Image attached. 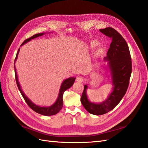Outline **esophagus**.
Segmentation results:
<instances>
[{
  "label": "esophagus",
  "instance_id": "34e87169",
  "mask_svg": "<svg viewBox=\"0 0 148 148\" xmlns=\"http://www.w3.org/2000/svg\"><path fill=\"white\" fill-rule=\"evenodd\" d=\"M76 81L78 82H82L84 81V78H82V77H77L76 78Z\"/></svg>",
  "mask_w": 148,
  "mask_h": 148
}]
</instances>
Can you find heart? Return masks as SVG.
<instances>
[{"instance_id":"obj_1","label":"heart","mask_w":148,"mask_h":148,"mask_svg":"<svg viewBox=\"0 0 148 148\" xmlns=\"http://www.w3.org/2000/svg\"><path fill=\"white\" fill-rule=\"evenodd\" d=\"M98 44V41H96V40H92V41H91L89 43V49H91V50L94 49L95 48L96 46H97ZM103 47H102L101 46L98 47V48L96 49L95 52V56H99L101 54V53L103 52Z\"/></svg>"}]
</instances>
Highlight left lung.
<instances>
[{
  "mask_svg": "<svg viewBox=\"0 0 148 148\" xmlns=\"http://www.w3.org/2000/svg\"><path fill=\"white\" fill-rule=\"evenodd\" d=\"M99 32L112 39L107 56L103 61L108 77L112 83V91L103 101L95 103L89 99L87 95L88 84L84 86L81 96V103L90 114L99 116L106 114L115 108L127 91L132 73V61L129 48L125 39L115 29L107 27Z\"/></svg>",
  "mask_w": 148,
  "mask_h": 148,
  "instance_id": "left-lung-1",
  "label": "left lung"
}]
</instances>
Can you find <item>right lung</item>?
<instances>
[{
    "instance_id": "right-lung-1",
    "label": "right lung",
    "mask_w": 148,
    "mask_h": 148,
    "mask_svg": "<svg viewBox=\"0 0 148 148\" xmlns=\"http://www.w3.org/2000/svg\"><path fill=\"white\" fill-rule=\"evenodd\" d=\"M47 33H51V32H42V33H39V34H34V36H32V37L24 41L23 42V43L21 45V47L27 43V42L33 40V39L38 38V37H39V36H43L44 34H47ZM20 48H19L18 50L16 58H15V60H14V64L15 78H16V82L17 86H18V89H19L20 93L22 94L23 98H24V99H25V101H26V103H27L29 107L32 108V109L34 111H35L36 112L40 114H41V115L47 116L55 115V114L58 113L62 108V106H63V99H62L63 93H64V92L65 91H66L67 89H70V87L73 85L75 80V78H76L74 77H72L66 78L65 80H63V82H62L61 85V87H60L58 97H57L56 101L54 102L53 104H52V105H50V106H48V107H41V106H40V105H36L34 103H33V102L27 97V96L25 95V93L23 92V90L22 89V87H21L20 84L18 81V78L16 70V68H15V62H16L17 60L18 56V53L20 52Z\"/></svg>"
}]
</instances>
